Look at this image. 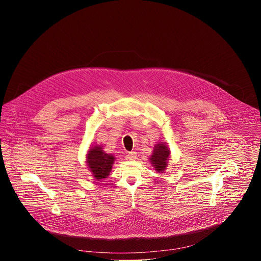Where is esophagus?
Listing matches in <instances>:
<instances>
[{
  "mask_svg": "<svg viewBox=\"0 0 261 261\" xmlns=\"http://www.w3.org/2000/svg\"><path fill=\"white\" fill-rule=\"evenodd\" d=\"M126 160H128V161H133V160H136L137 159V152L136 151H129V152H127V154H126Z\"/></svg>",
  "mask_w": 261,
  "mask_h": 261,
  "instance_id": "34e87169",
  "label": "esophagus"
}]
</instances>
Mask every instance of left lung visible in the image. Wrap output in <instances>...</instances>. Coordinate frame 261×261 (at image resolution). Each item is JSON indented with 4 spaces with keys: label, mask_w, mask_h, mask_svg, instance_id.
I'll return each mask as SVG.
<instances>
[{
    "label": "left lung",
    "mask_w": 261,
    "mask_h": 261,
    "mask_svg": "<svg viewBox=\"0 0 261 261\" xmlns=\"http://www.w3.org/2000/svg\"><path fill=\"white\" fill-rule=\"evenodd\" d=\"M169 154H170V149L164 143H160L156 146H154L153 152L150 156V161L152 163V166L158 172L163 173V171L166 169L168 165L167 163H168Z\"/></svg>",
    "instance_id": "8db88e82"
}]
</instances>
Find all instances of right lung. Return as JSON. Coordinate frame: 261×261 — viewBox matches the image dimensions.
Listing matches in <instances>:
<instances>
[{
	"instance_id": "add662e5",
	"label": "right lung",
	"mask_w": 261,
	"mask_h": 261,
	"mask_svg": "<svg viewBox=\"0 0 261 261\" xmlns=\"http://www.w3.org/2000/svg\"><path fill=\"white\" fill-rule=\"evenodd\" d=\"M113 161L114 156L106 153L99 146L89 149L87 154L88 167L97 180L106 179L110 175Z\"/></svg>"
}]
</instances>
